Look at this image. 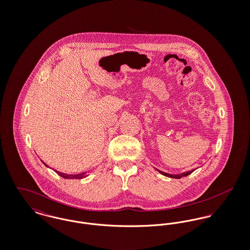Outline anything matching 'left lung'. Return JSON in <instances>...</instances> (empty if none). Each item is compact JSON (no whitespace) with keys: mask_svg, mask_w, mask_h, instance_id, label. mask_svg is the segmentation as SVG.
Wrapping results in <instances>:
<instances>
[{"mask_svg":"<svg viewBox=\"0 0 250 250\" xmlns=\"http://www.w3.org/2000/svg\"><path fill=\"white\" fill-rule=\"evenodd\" d=\"M155 169H156L159 173H161L162 175H164V176L174 179H180L182 178V177H186V176L189 175L190 173H192V172L195 170V169H192L190 171H185V172H182V173H180V174H169V173H167V172H164V171H161V170H159V169H157V168H155Z\"/></svg>","mask_w":250,"mask_h":250,"instance_id":"8db88e82","label":"left lung"}]
</instances>
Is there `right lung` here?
Segmentation results:
<instances>
[{
	"label": "right lung",
	"instance_id": "right-lung-1",
	"mask_svg": "<svg viewBox=\"0 0 250 250\" xmlns=\"http://www.w3.org/2000/svg\"><path fill=\"white\" fill-rule=\"evenodd\" d=\"M41 161H42V160H41ZM42 162H43V161H42ZM43 164L47 167H49L45 162H43ZM51 169H53V168H51ZM53 170H54L58 175H60L61 177H62V178L64 179H83L84 178V177H86V176H88V174H87L86 171H85V172H82V173H78V174H67V173H63V172L58 171V170H56V169H53Z\"/></svg>",
	"mask_w": 250,
	"mask_h": 250
}]
</instances>
